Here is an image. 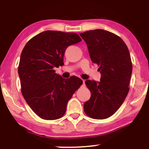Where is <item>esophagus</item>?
I'll list each match as a JSON object with an SVG mask.
<instances>
[{
	"label": "esophagus",
	"mask_w": 149,
	"mask_h": 149,
	"mask_svg": "<svg viewBox=\"0 0 149 149\" xmlns=\"http://www.w3.org/2000/svg\"><path fill=\"white\" fill-rule=\"evenodd\" d=\"M82 81H83V85H85V80H83V79Z\"/></svg>",
	"instance_id": "esophagus-1"
}]
</instances>
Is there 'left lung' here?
<instances>
[{"instance_id":"obj_1","label":"left lung","mask_w":149,"mask_h":149,"mask_svg":"<svg viewBox=\"0 0 149 149\" xmlns=\"http://www.w3.org/2000/svg\"><path fill=\"white\" fill-rule=\"evenodd\" d=\"M80 36L101 74L100 82L85 81L91 97L85 102L83 109L93 119H107L119 109L129 92L132 72L129 50L119 36L107 30H89Z\"/></svg>"}]
</instances>
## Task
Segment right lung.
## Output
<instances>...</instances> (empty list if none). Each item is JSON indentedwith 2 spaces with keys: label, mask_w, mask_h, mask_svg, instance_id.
<instances>
[{
  "label": "right lung",
  "mask_w": 149,
  "mask_h": 149,
  "mask_svg": "<svg viewBox=\"0 0 149 149\" xmlns=\"http://www.w3.org/2000/svg\"><path fill=\"white\" fill-rule=\"evenodd\" d=\"M81 40L74 32L47 30L32 38L22 50L18 66L22 93L41 119L63 117L68 100L83 84L77 77L64 79L54 69L64 65L66 48Z\"/></svg>",
  "instance_id": "obj_1"
}]
</instances>
